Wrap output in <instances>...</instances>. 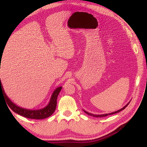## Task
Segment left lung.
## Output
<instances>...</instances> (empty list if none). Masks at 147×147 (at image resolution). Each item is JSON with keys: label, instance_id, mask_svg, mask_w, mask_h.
Segmentation results:
<instances>
[{"label": "left lung", "instance_id": "left-lung-1", "mask_svg": "<svg viewBox=\"0 0 147 147\" xmlns=\"http://www.w3.org/2000/svg\"><path fill=\"white\" fill-rule=\"evenodd\" d=\"M130 101H131V100H130ZM130 102H128V103L125 105V106H124L123 108L120 109H119V110H118V111H115V112H111V113H109V114H99V115H98V114H91V113H89V112H87V111H84V110H83V111H84L85 113H86V114H87L88 115H91V116H92V117H106V116L109 115H112V114H116V113H118V112H120L121 111L123 110L124 109H125V107L128 106V105L129 104Z\"/></svg>", "mask_w": 147, "mask_h": 147}]
</instances>
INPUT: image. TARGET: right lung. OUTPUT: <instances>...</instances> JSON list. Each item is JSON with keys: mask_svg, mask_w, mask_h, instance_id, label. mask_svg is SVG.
Instances as JSON below:
<instances>
[{"mask_svg": "<svg viewBox=\"0 0 147 147\" xmlns=\"http://www.w3.org/2000/svg\"><path fill=\"white\" fill-rule=\"evenodd\" d=\"M62 89L61 86L56 88L53 92L51 96L50 101L46 107L44 108L36 110H32V109H27L23 107H21L17 106L16 104H14L12 100H11L8 96L6 95V94L4 91V89L3 88L2 82L0 79V94L2 92L4 96L5 100L7 104H8L9 107L12 109L14 112L19 114L22 116H24L25 117L32 119H43L47 118L48 117L51 116L53 112H55L56 104H57V98L59 93L61 91ZM3 92L2 93V92Z\"/></svg>", "mask_w": 147, "mask_h": 147, "instance_id": "obj_1", "label": "right lung"}]
</instances>
